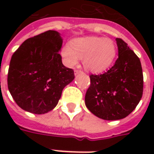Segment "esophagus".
<instances>
[{"label":"esophagus","instance_id":"34e87169","mask_svg":"<svg viewBox=\"0 0 154 154\" xmlns=\"http://www.w3.org/2000/svg\"><path fill=\"white\" fill-rule=\"evenodd\" d=\"M82 72V71L81 70H75V72H74V73H75V75H77V74H79Z\"/></svg>","mask_w":154,"mask_h":154}]
</instances>
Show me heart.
Segmentation results:
<instances>
[{
	"label": "heart",
	"instance_id": "b5f03b06",
	"mask_svg": "<svg viewBox=\"0 0 154 154\" xmlns=\"http://www.w3.org/2000/svg\"><path fill=\"white\" fill-rule=\"evenodd\" d=\"M117 48L110 38L87 36L72 39L61 49V56L68 67H74L82 59L84 68L92 73H100L112 65Z\"/></svg>",
	"mask_w": 154,
	"mask_h": 154
}]
</instances>
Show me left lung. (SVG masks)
Listing matches in <instances>:
<instances>
[{
  "label": "left lung",
  "instance_id": "8db88e82",
  "mask_svg": "<svg viewBox=\"0 0 154 154\" xmlns=\"http://www.w3.org/2000/svg\"><path fill=\"white\" fill-rule=\"evenodd\" d=\"M119 56L113 67L100 75H91L85 103L91 113L106 120L125 118L141 100L143 77L141 63L121 38L116 39Z\"/></svg>",
  "mask_w": 154,
  "mask_h": 154
}]
</instances>
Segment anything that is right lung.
Wrapping results in <instances>:
<instances>
[{"mask_svg":"<svg viewBox=\"0 0 154 154\" xmlns=\"http://www.w3.org/2000/svg\"><path fill=\"white\" fill-rule=\"evenodd\" d=\"M62 44L58 32L48 30L26 39L13 54L7 84L21 109L48 113L57 105L64 87L73 81V70L62 63Z\"/></svg>","mask_w":154,"mask_h":154,"instance_id":"add662e5","label":"right lung"}]
</instances>
